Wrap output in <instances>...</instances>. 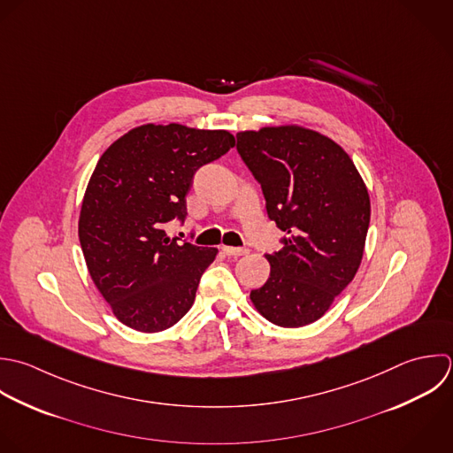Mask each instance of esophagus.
Segmentation results:
<instances>
[{"label": "esophagus", "instance_id": "esophagus-1", "mask_svg": "<svg viewBox=\"0 0 453 453\" xmlns=\"http://www.w3.org/2000/svg\"><path fill=\"white\" fill-rule=\"evenodd\" d=\"M222 252L226 254V256H234V257H238V256H245V254H249V249H243V247H222Z\"/></svg>", "mask_w": 453, "mask_h": 453}]
</instances>
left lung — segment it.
<instances>
[{"label":"left lung","mask_w":453,"mask_h":453,"mask_svg":"<svg viewBox=\"0 0 453 453\" xmlns=\"http://www.w3.org/2000/svg\"><path fill=\"white\" fill-rule=\"evenodd\" d=\"M236 141L268 219L284 231V247L266 254L270 277L250 300L277 326L311 325L358 272L371 222L367 187L349 155L314 130L266 127Z\"/></svg>","instance_id":"left-lung-1"}]
</instances>
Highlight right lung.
Listing matches in <instances>:
<instances>
[{
	"label": "right lung",
	"instance_id": "1",
	"mask_svg": "<svg viewBox=\"0 0 453 453\" xmlns=\"http://www.w3.org/2000/svg\"><path fill=\"white\" fill-rule=\"evenodd\" d=\"M234 146L227 130L142 125L114 141L88 183L79 242L89 275L114 316L137 332H162L192 307L217 249L169 238L187 217L199 167Z\"/></svg>",
	"mask_w": 453,
	"mask_h": 453
}]
</instances>
